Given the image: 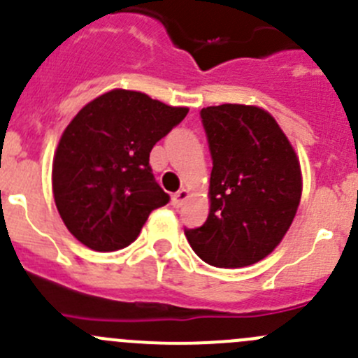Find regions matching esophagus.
<instances>
[{
    "label": "esophagus",
    "instance_id": "34e87169",
    "mask_svg": "<svg viewBox=\"0 0 358 358\" xmlns=\"http://www.w3.org/2000/svg\"><path fill=\"white\" fill-rule=\"evenodd\" d=\"M189 196H190L189 190H185V189L178 190V192L173 196V206H175V208H180V206H183V202L189 199Z\"/></svg>",
    "mask_w": 358,
    "mask_h": 358
}]
</instances>
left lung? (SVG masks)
<instances>
[{
    "mask_svg": "<svg viewBox=\"0 0 358 358\" xmlns=\"http://www.w3.org/2000/svg\"><path fill=\"white\" fill-rule=\"evenodd\" d=\"M213 159L209 215L187 229L202 262L241 268L268 256L289 230L301 199L294 149L266 110L223 103L201 110Z\"/></svg>",
    "mask_w": 358,
    "mask_h": 358,
    "instance_id": "left-lung-1",
    "label": "left lung"
}]
</instances>
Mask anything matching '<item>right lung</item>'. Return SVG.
<instances>
[{"label": "right lung", "instance_id": "1", "mask_svg": "<svg viewBox=\"0 0 358 358\" xmlns=\"http://www.w3.org/2000/svg\"><path fill=\"white\" fill-rule=\"evenodd\" d=\"M187 112L145 93L112 90L69 122L53 157L52 185L60 218L79 243L102 252L129 246L150 213L168 204L149 156Z\"/></svg>", "mask_w": 358, "mask_h": 358}]
</instances>
